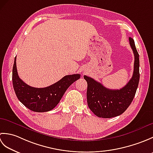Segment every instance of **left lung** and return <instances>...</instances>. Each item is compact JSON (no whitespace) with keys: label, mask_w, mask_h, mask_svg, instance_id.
I'll use <instances>...</instances> for the list:
<instances>
[{"label":"left lung","mask_w":153,"mask_h":153,"mask_svg":"<svg viewBox=\"0 0 153 153\" xmlns=\"http://www.w3.org/2000/svg\"><path fill=\"white\" fill-rule=\"evenodd\" d=\"M129 41L134 52L135 60L134 74L126 85L120 89H109L91 77L83 76L87 83L88 106L99 118H110L122 114L130 105L135 97L140 77L139 55L134 39L129 37Z\"/></svg>","instance_id":"1"}]
</instances>
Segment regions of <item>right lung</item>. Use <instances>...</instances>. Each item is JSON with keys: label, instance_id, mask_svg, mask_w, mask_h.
Masks as SVG:
<instances>
[{"label": "right lung", "instance_id": "obj_1", "mask_svg": "<svg viewBox=\"0 0 153 153\" xmlns=\"http://www.w3.org/2000/svg\"><path fill=\"white\" fill-rule=\"evenodd\" d=\"M16 57L12 70L13 87L18 100L33 112H44L56 106L67 89L80 78V74L68 75L53 85L44 88H35L24 83L19 78L16 68Z\"/></svg>", "mask_w": 153, "mask_h": 153}]
</instances>
